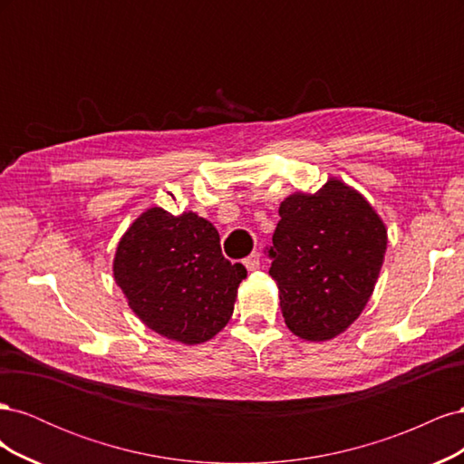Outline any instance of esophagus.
Instances as JSON below:
<instances>
[{
	"label": "esophagus",
	"instance_id": "1",
	"mask_svg": "<svg viewBox=\"0 0 464 464\" xmlns=\"http://www.w3.org/2000/svg\"><path fill=\"white\" fill-rule=\"evenodd\" d=\"M244 265H246L247 271H257L259 265H261V254H257V251H254V254H251L249 257L244 259Z\"/></svg>",
	"mask_w": 464,
	"mask_h": 464
}]
</instances>
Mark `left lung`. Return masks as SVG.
Masks as SVG:
<instances>
[{
	"label": "left lung",
	"instance_id": "obj_1",
	"mask_svg": "<svg viewBox=\"0 0 464 464\" xmlns=\"http://www.w3.org/2000/svg\"><path fill=\"white\" fill-rule=\"evenodd\" d=\"M278 215L269 275L286 327L304 341H331L373 294L387 249L385 222L339 178L315 193L294 191Z\"/></svg>",
	"mask_w": 464,
	"mask_h": 464
}]
</instances>
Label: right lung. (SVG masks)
I'll return each instance as SVG.
<instances>
[{
	"label": "right lung",
	"instance_id": "1",
	"mask_svg": "<svg viewBox=\"0 0 464 464\" xmlns=\"http://www.w3.org/2000/svg\"><path fill=\"white\" fill-rule=\"evenodd\" d=\"M111 271L133 314L184 344H201L227 327L247 276L242 263L224 259L220 236L207 218L162 207L143 210L130 224Z\"/></svg>",
	"mask_w": 464,
	"mask_h": 464
}]
</instances>
